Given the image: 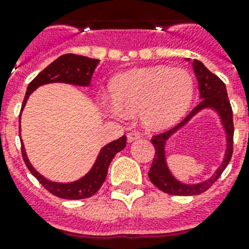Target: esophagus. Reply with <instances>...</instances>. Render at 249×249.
Listing matches in <instances>:
<instances>
[{"label": "esophagus", "instance_id": "1", "mask_svg": "<svg viewBox=\"0 0 249 249\" xmlns=\"http://www.w3.org/2000/svg\"><path fill=\"white\" fill-rule=\"evenodd\" d=\"M138 138H140V135H138L137 132H129V133H127V141H128V143L138 140Z\"/></svg>", "mask_w": 249, "mask_h": 249}]
</instances>
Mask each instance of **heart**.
Instances as JSON below:
<instances>
[{"label": "heart", "instance_id": "heart-1", "mask_svg": "<svg viewBox=\"0 0 249 249\" xmlns=\"http://www.w3.org/2000/svg\"><path fill=\"white\" fill-rule=\"evenodd\" d=\"M111 89L113 97L102 101L106 112L118 118L140 112L144 127L162 131L175 126L188 111L193 80L183 68L155 66L118 74Z\"/></svg>", "mask_w": 249, "mask_h": 249}]
</instances>
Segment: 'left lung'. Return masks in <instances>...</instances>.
<instances>
[{
	"label": "left lung",
	"instance_id": "obj_1",
	"mask_svg": "<svg viewBox=\"0 0 249 249\" xmlns=\"http://www.w3.org/2000/svg\"><path fill=\"white\" fill-rule=\"evenodd\" d=\"M187 61H191V59L187 58ZM192 67L193 71H195L196 78L198 81V91L201 102L196 106L195 108L191 111V113L181 123H178L177 126L173 127L169 131L164 132V133L153 136V138L151 140L152 144L155 146L156 155L155 158H153V162H152L151 168H149V179L160 191L173 196H196L206 192L218 179L219 176L222 175V172L228 166L233 153V133H234V128H233V113L230 100H228L226 85L215 74H213L201 61L193 59ZM207 108L213 109L219 114L222 126L226 133V152H225L224 160L222 161L221 166L216 170L213 177L206 181L200 182L199 184H183L172 175L166 164V141L176 131L183 128L196 114Z\"/></svg>",
	"mask_w": 249,
	"mask_h": 249
}]
</instances>
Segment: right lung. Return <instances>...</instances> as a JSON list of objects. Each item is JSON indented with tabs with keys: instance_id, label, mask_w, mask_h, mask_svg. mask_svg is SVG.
Wrapping results in <instances>:
<instances>
[{
	"instance_id": "1",
	"label": "right lung",
	"mask_w": 249,
	"mask_h": 249,
	"mask_svg": "<svg viewBox=\"0 0 249 249\" xmlns=\"http://www.w3.org/2000/svg\"><path fill=\"white\" fill-rule=\"evenodd\" d=\"M98 62H100V59L78 56V54L67 53L59 56L31 81L27 87V91H26L25 100L22 103L21 112L26 106L30 94L35 89H38L39 86L47 85V83L62 82L68 83V85L81 86V87H89L91 85L92 76H93V72L97 67ZM19 117H21V114H19ZM19 132H21V127H19ZM126 136H122L118 140L112 141L105 147H102L97 158H96V162L89 169V172L86 173L80 179L74 182H68V183L50 181L42 175H39L28 160L23 142H21V151L22 157H23L27 168L30 169V172L38 179L39 183L42 184L48 192L63 199H83L92 197L100 190L106 179L111 160H113V157L117 155L118 152L122 151L126 147Z\"/></svg>"
}]
</instances>
